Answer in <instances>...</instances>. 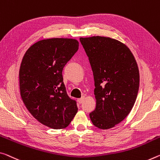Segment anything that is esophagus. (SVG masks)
Wrapping results in <instances>:
<instances>
[{
	"label": "esophagus",
	"instance_id": "esophagus-1",
	"mask_svg": "<svg viewBox=\"0 0 160 160\" xmlns=\"http://www.w3.org/2000/svg\"><path fill=\"white\" fill-rule=\"evenodd\" d=\"M84 99H85V97H82V98H80V99H78V102H79L80 104H81V103H82V102H83V100H84Z\"/></svg>",
	"mask_w": 160,
	"mask_h": 160
}]
</instances>
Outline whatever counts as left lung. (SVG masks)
I'll return each mask as SVG.
<instances>
[{
  "label": "left lung",
  "mask_w": 160,
  "mask_h": 160,
  "mask_svg": "<svg viewBox=\"0 0 160 160\" xmlns=\"http://www.w3.org/2000/svg\"><path fill=\"white\" fill-rule=\"evenodd\" d=\"M95 80L94 125L108 130L122 121L135 105L139 85L135 58L122 42L108 37L80 38Z\"/></svg>",
  "instance_id": "8db88e82"
}]
</instances>
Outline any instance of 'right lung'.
I'll return each mask as SVG.
<instances>
[{
	"instance_id": "right-lung-1",
	"label": "right lung",
	"mask_w": 160,
	"mask_h": 160,
	"mask_svg": "<svg viewBox=\"0 0 160 160\" xmlns=\"http://www.w3.org/2000/svg\"><path fill=\"white\" fill-rule=\"evenodd\" d=\"M78 47L75 39L40 40L28 49L20 67V92L25 107L40 123L55 130L67 128L78 112L62 72Z\"/></svg>"
}]
</instances>
